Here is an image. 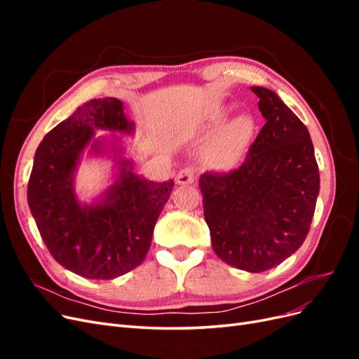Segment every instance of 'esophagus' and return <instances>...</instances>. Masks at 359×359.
I'll list each match as a JSON object with an SVG mask.
<instances>
[{
  "label": "esophagus",
  "mask_w": 359,
  "mask_h": 359,
  "mask_svg": "<svg viewBox=\"0 0 359 359\" xmlns=\"http://www.w3.org/2000/svg\"><path fill=\"white\" fill-rule=\"evenodd\" d=\"M196 181V175H194V172L189 168L186 169H181L177 175V182L180 186H189V184H193Z\"/></svg>",
  "instance_id": "34e87169"
}]
</instances>
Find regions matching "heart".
<instances>
[{"label": "heart", "instance_id": "obj_1", "mask_svg": "<svg viewBox=\"0 0 359 359\" xmlns=\"http://www.w3.org/2000/svg\"><path fill=\"white\" fill-rule=\"evenodd\" d=\"M224 118V112L219 111L214 114L212 121L210 124L208 132H214ZM255 124L253 119L248 116H238L229 124H226L219 130L206 149V161L214 169L229 170L235 168L238 163L245 156L250 139L253 136Z\"/></svg>", "mask_w": 359, "mask_h": 359}]
</instances>
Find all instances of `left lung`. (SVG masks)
<instances>
[{
  "mask_svg": "<svg viewBox=\"0 0 359 359\" xmlns=\"http://www.w3.org/2000/svg\"><path fill=\"white\" fill-rule=\"evenodd\" d=\"M265 118L240 168L199 178L215 255L248 273L283 262L306 240L319 194V166L307 127L262 86H252Z\"/></svg>",
  "mask_w": 359,
  "mask_h": 359,
  "instance_id": "8db88e82",
  "label": "left lung"
}]
</instances>
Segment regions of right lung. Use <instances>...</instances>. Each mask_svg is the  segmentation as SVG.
I'll list each match as a JSON object with an SVG mask.
<instances>
[{
    "label": "right lung",
    "instance_id": "obj_1",
    "mask_svg": "<svg viewBox=\"0 0 359 359\" xmlns=\"http://www.w3.org/2000/svg\"><path fill=\"white\" fill-rule=\"evenodd\" d=\"M95 130L133 133L124 106L114 97L79 106L41 140L28 181V205L49 253L72 273L112 280L144 262L158 215L173 181L136 175L132 161L119 160L115 182L100 202L81 205L73 175ZM97 140L93 151H99Z\"/></svg>",
    "mask_w": 359,
    "mask_h": 359
}]
</instances>
